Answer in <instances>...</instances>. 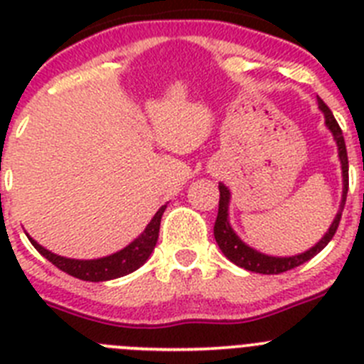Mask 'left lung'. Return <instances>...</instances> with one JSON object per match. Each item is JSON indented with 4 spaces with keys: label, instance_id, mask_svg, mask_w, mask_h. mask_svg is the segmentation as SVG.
Masks as SVG:
<instances>
[{
    "label": "left lung",
    "instance_id": "obj_1",
    "mask_svg": "<svg viewBox=\"0 0 364 364\" xmlns=\"http://www.w3.org/2000/svg\"><path fill=\"white\" fill-rule=\"evenodd\" d=\"M317 104H319V109L324 114V124H326V127L330 129V133L333 134V140H336L337 144V153H339L341 171H343V198H341L339 211H337L336 218H333V222L330 224V228H328V231L324 233L323 239L315 244V246H311L308 252L299 253V255H291V257H272V255H266V253L257 252V250H253L252 246H247L246 242L240 240L239 235L235 233L233 228H231L230 224V213H228V210H230L231 193L226 186L218 184L220 200H218V215L213 228L215 240H217L222 253H224V255L233 262V264L240 266V268L247 269V272L264 273V275H277V273L297 268V266L304 264L306 260H310L311 257L317 255L321 250H324V246L332 240L337 228H339L341 213H343V208H345V202H346V193H348V154H346L343 131H341L339 124H337V120L333 118L332 111L328 109V105L324 104L321 98H317Z\"/></svg>",
    "mask_w": 364,
    "mask_h": 364
}]
</instances>
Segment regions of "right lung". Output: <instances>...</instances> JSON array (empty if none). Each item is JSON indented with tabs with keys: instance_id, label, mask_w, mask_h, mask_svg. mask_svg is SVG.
Segmentation results:
<instances>
[{
	"instance_id": "1",
	"label": "right lung",
	"mask_w": 364,
	"mask_h": 364,
	"mask_svg": "<svg viewBox=\"0 0 364 364\" xmlns=\"http://www.w3.org/2000/svg\"><path fill=\"white\" fill-rule=\"evenodd\" d=\"M164 211H166V205H162V208L154 213V217L151 218V222L146 226V230L142 231V235H138L133 242L127 244V246H125L124 250H120V252L112 253V255L107 257H102V259H67V257L56 255V253L45 250V247L40 246L36 240L31 239L28 235L27 237L32 242V246L36 247L45 259L49 260V262H53V264L56 266V268L62 269V272L73 275V277L89 282L111 281V279L124 277L127 273H133L134 269L140 268V266L149 259L154 246H156V240H159L160 220H162Z\"/></svg>"
}]
</instances>
